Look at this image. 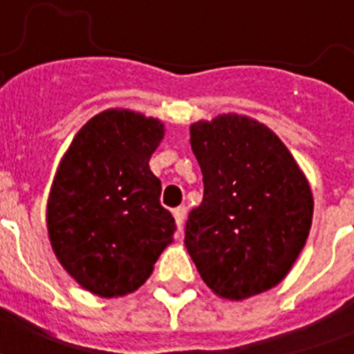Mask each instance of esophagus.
<instances>
[{"label": "esophagus", "instance_id": "esophagus-1", "mask_svg": "<svg viewBox=\"0 0 354 354\" xmlns=\"http://www.w3.org/2000/svg\"><path fill=\"white\" fill-rule=\"evenodd\" d=\"M172 215L176 218V224H178V230L182 232L183 230V221H185V215H187V207L185 205H180L176 209L172 211Z\"/></svg>", "mask_w": 354, "mask_h": 354}]
</instances>
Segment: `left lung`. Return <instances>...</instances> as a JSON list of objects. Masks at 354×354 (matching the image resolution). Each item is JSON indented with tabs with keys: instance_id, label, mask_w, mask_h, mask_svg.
Listing matches in <instances>:
<instances>
[{
	"instance_id": "8db88e82",
	"label": "left lung",
	"mask_w": 354,
	"mask_h": 354,
	"mask_svg": "<svg viewBox=\"0 0 354 354\" xmlns=\"http://www.w3.org/2000/svg\"><path fill=\"white\" fill-rule=\"evenodd\" d=\"M191 147L204 198L185 222V248L200 277L226 299L279 285L313 224V193L281 139L250 118L194 122Z\"/></svg>"
}]
</instances>
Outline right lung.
I'll return each mask as SVG.
<instances>
[{
	"instance_id": "1",
	"label": "right lung",
	"mask_w": 354,
	"mask_h": 354,
	"mask_svg": "<svg viewBox=\"0 0 354 354\" xmlns=\"http://www.w3.org/2000/svg\"><path fill=\"white\" fill-rule=\"evenodd\" d=\"M163 124L128 110L86 122L60 161L47 202L53 252L82 288L101 297L138 290L172 242L149 160Z\"/></svg>"
}]
</instances>
